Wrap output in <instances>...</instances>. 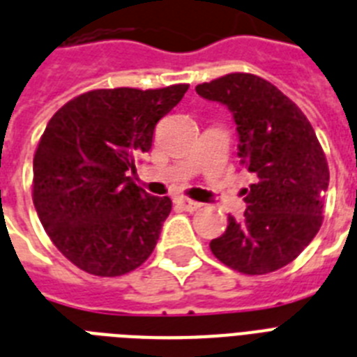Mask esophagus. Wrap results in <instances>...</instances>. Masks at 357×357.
<instances>
[{"label": "esophagus", "mask_w": 357, "mask_h": 357, "mask_svg": "<svg viewBox=\"0 0 357 357\" xmlns=\"http://www.w3.org/2000/svg\"><path fill=\"white\" fill-rule=\"evenodd\" d=\"M176 204L183 208V211H187V213H194V211H198V208L202 207L199 202H194V199H188V198H178L176 199Z\"/></svg>", "instance_id": "1"}]
</instances>
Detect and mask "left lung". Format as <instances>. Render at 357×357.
<instances>
[{"label": "left lung", "instance_id": "left-lung-1", "mask_svg": "<svg viewBox=\"0 0 357 357\" xmlns=\"http://www.w3.org/2000/svg\"><path fill=\"white\" fill-rule=\"evenodd\" d=\"M196 93L233 113L240 163L255 178L244 188V218L229 216L211 251L240 273L277 271L299 257L323 224L330 172L317 135L299 106L257 75H225L196 86Z\"/></svg>", "mask_w": 357, "mask_h": 357}]
</instances>
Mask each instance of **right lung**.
I'll use <instances>...</instances> for the list:
<instances>
[{
    "mask_svg": "<svg viewBox=\"0 0 357 357\" xmlns=\"http://www.w3.org/2000/svg\"><path fill=\"white\" fill-rule=\"evenodd\" d=\"M187 89H95L47 123L33 161L34 208L58 251L86 273L119 277L152 255L172 202L144 192L128 172Z\"/></svg>",
    "mask_w": 357,
    "mask_h": 357,
    "instance_id": "obj_1",
    "label": "right lung"
}]
</instances>
